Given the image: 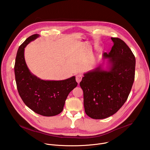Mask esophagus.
I'll return each instance as SVG.
<instances>
[{
	"mask_svg": "<svg viewBox=\"0 0 150 150\" xmlns=\"http://www.w3.org/2000/svg\"><path fill=\"white\" fill-rule=\"evenodd\" d=\"M82 75L81 74H78L76 75V81L78 83H79L81 82V81L82 80Z\"/></svg>",
	"mask_w": 150,
	"mask_h": 150,
	"instance_id": "1",
	"label": "esophagus"
}]
</instances>
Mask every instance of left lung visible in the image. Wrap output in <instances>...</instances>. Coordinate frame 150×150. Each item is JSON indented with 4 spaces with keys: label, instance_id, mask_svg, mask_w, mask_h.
<instances>
[{
    "label": "left lung",
    "instance_id": "8db88e82",
    "mask_svg": "<svg viewBox=\"0 0 150 150\" xmlns=\"http://www.w3.org/2000/svg\"><path fill=\"white\" fill-rule=\"evenodd\" d=\"M113 46L109 53L108 70L101 65L83 74L79 83L83 93L85 112L94 119L116 113L131 92L135 78V57L130 48L119 38H111Z\"/></svg>",
    "mask_w": 150,
    "mask_h": 150
}]
</instances>
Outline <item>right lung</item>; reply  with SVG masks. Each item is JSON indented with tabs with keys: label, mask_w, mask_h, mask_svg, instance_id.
Returning <instances> with one entry per match:
<instances>
[{
	"label": "right lung",
	"mask_w": 150,
	"mask_h": 150,
	"mask_svg": "<svg viewBox=\"0 0 150 150\" xmlns=\"http://www.w3.org/2000/svg\"><path fill=\"white\" fill-rule=\"evenodd\" d=\"M38 37L37 34L31 35L19 47L14 67L15 80L19 94L27 107L40 115L53 116L62 112L68 94L78 83L75 76L65 80L45 81L31 73L24 49Z\"/></svg>",
	"instance_id": "obj_1"
}]
</instances>
